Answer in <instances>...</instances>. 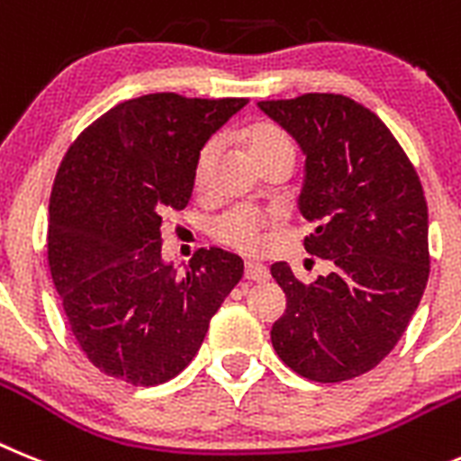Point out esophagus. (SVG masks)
<instances>
[{"instance_id": "1", "label": "esophagus", "mask_w": 461, "mask_h": 461, "mask_svg": "<svg viewBox=\"0 0 461 461\" xmlns=\"http://www.w3.org/2000/svg\"><path fill=\"white\" fill-rule=\"evenodd\" d=\"M246 278L264 283V280H269V269L259 262H246Z\"/></svg>"}]
</instances>
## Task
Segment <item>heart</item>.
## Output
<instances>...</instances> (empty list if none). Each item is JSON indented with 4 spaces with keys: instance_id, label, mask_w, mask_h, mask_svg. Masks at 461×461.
I'll list each match as a JSON object with an SVG mask.
<instances>
[{
    "instance_id": "1",
    "label": "heart",
    "mask_w": 461,
    "mask_h": 461,
    "mask_svg": "<svg viewBox=\"0 0 461 461\" xmlns=\"http://www.w3.org/2000/svg\"><path fill=\"white\" fill-rule=\"evenodd\" d=\"M246 148L255 162H262L264 158L278 153L294 155L290 136L280 130V127L269 125V122L255 125L248 130ZM215 155H218V143H203V148L197 155V162H194V185H197V190H203V187L208 185V181H211ZM264 230H267V220L259 213H255L253 208H234V211L225 213L218 222H215L213 234L215 239L225 243V246L236 248V250H241V253L246 255H255L259 253L264 248V243H267Z\"/></svg>"
}]
</instances>
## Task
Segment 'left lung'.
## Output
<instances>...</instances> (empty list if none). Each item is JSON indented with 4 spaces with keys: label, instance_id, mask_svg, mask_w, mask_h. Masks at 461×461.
Wrapping results in <instances>:
<instances>
[{
    "label": "left lung",
    "instance_id": "left-lung-1",
    "mask_svg": "<svg viewBox=\"0 0 461 461\" xmlns=\"http://www.w3.org/2000/svg\"><path fill=\"white\" fill-rule=\"evenodd\" d=\"M299 143V211L315 231L306 253L331 271L306 285L285 262L271 276L287 306L271 327L278 357L299 375L341 383L397 346L429 278V215L415 174L385 122L343 95L259 102Z\"/></svg>",
    "mask_w": 461,
    "mask_h": 461
}]
</instances>
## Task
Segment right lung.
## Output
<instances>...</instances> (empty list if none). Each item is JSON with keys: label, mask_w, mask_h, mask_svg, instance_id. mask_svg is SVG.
Segmentation results:
<instances>
[{"label": "right lung", "mask_w": 461, "mask_h": 461, "mask_svg": "<svg viewBox=\"0 0 461 461\" xmlns=\"http://www.w3.org/2000/svg\"><path fill=\"white\" fill-rule=\"evenodd\" d=\"M248 99H127L76 139L48 206V264L76 341L131 385H162L202 348L243 259L202 248L178 276L162 218L187 206L203 143Z\"/></svg>", "instance_id": "add662e5"}]
</instances>
